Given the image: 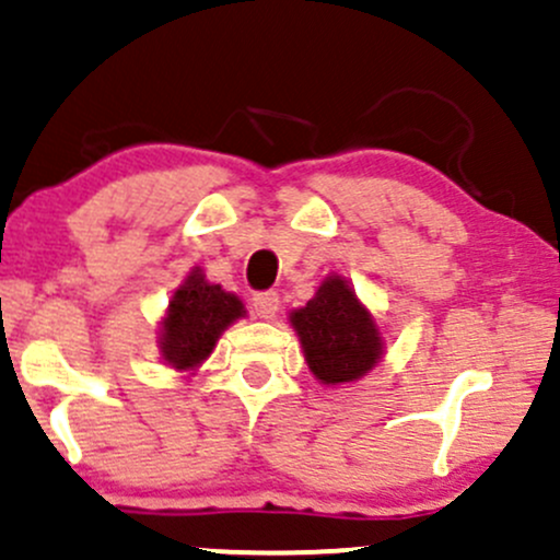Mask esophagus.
Here are the masks:
<instances>
[{
	"mask_svg": "<svg viewBox=\"0 0 560 560\" xmlns=\"http://www.w3.org/2000/svg\"><path fill=\"white\" fill-rule=\"evenodd\" d=\"M253 307H255V316L262 320H271L279 313V294L276 292H258L253 298Z\"/></svg>",
	"mask_w": 560,
	"mask_h": 560,
	"instance_id": "1",
	"label": "esophagus"
}]
</instances>
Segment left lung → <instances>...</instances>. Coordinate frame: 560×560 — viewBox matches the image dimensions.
<instances>
[{"label": "left lung", "instance_id": "obj_1", "mask_svg": "<svg viewBox=\"0 0 560 560\" xmlns=\"http://www.w3.org/2000/svg\"><path fill=\"white\" fill-rule=\"evenodd\" d=\"M307 369L320 384H347L369 374L382 358V337L376 320L355 298L342 276H329L316 298L294 311Z\"/></svg>", "mask_w": 560, "mask_h": 560}]
</instances>
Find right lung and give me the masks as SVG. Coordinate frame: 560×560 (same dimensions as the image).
<instances>
[{
  "label": "right lung",
  "mask_w": 560,
  "mask_h": 560,
  "mask_svg": "<svg viewBox=\"0 0 560 560\" xmlns=\"http://www.w3.org/2000/svg\"><path fill=\"white\" fill-rule=\"evenodd\" d=\"M244 316V305L236 294L223 292L218 284L205 281L199 268H195L182 287L173 292L160 326V352L171 369L186 371L197 369L226 326Z\"/></svg>",
  "instance_id": "obj_1"
}]
</instances>
